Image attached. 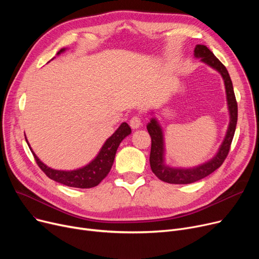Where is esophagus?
<instances>
[{"mask_svg":"<svg viewBox=\"0 0 259 259\" xmlns=\"http://www.w3.org/2000/svg\"><path fill=\"white\" fill-rule=\"evenodd\" d=\"M129 125H130V127H131L132 129H138V128H140L141 125H142L141 117H139V116H133V117H131V119H130V121H129Z\"/></svg>","mask_w":259,"mask_h":259,"instance_id":"obj_1","label":"esophagus"}]
</instances>
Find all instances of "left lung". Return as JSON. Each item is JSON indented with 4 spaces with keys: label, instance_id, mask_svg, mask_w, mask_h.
Wrapping results in <instances>:
<instances>
[{
    "label": "left lung",
    "instance_id": "8db88e82",
    "mask_svg": "<svg viewBox=\"0 0 259 259\" xmlns=\"http://www.w3.org/2000/svg\"><path fill=\"white\" fill-rule=\"evenodd\" d=\"M194 56L196 58H201V61L213 67L214 69L220 71L223 75L226 92L227 101L230 111V125L227 131V135L219 153L210 161L206 162L201 166H198L193 169H172L164 164V140H162V132L158 126L157 121L152 118L150 122H148L147 129L151 137V152H150V167L152 172L157 176L160 181L175 184V185H186L197 182L206 176L210 175L216 169H219L225 159L227 158L231 144H232L233 137L237 124V102L233 90V84L227 68L224 64L217 59L213 52L205 45H196L194 48Z\"/></svg>",
    "mask_w": 259,
    "mask_h": 259
}]
</instances>
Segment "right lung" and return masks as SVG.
Wrapping results in <instances>:
<instances>
[{
	"mask_svg": "<svg viewBox=\"0 0 259 259\" xmlns=\"http://www.w3.org/2000/svg\"><path fill=\"white\" fill-rule=\"evenodd\" d=\"M64 50L65 49H61L58 52V54ZM130 133L131 128L128 126L127 122H122L118 127V129L106 141V143L101 149L99 155L95 157L89 165L73 171H60L51 169L44 165L43 162L37 158V156L34 154L31 149L30 150L39 169L42 170L50 180L68 187L88 189L98 186L106 178L108 173L110 172L114 161L115 153L120 142Z\"/></svg>",
	"mask_w": 259,
	"mask_h": 259,
	"instance_id": "right-lung-1",
	"label": "right lung"
}]
</instances>
